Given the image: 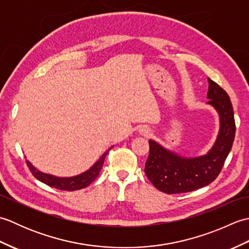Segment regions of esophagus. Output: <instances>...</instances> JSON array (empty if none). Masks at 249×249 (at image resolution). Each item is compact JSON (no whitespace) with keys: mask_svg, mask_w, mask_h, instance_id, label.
<instances>
[{"mask_svg":"<svg viewBox=\"0 0 249 249\" xmlns=\"http://www.w3.org/2000/svg\"><path fill=\"white\" fill-rule=\"evenodd\" d=\"M139 133L142 135V136H147L150 133H151V129L147 127V126H141L140 129H139Z\"/></svg>","mask_w":249,"mask_h":249,"instance_id":"34e87169","label":"esophagus"}]
</instances>
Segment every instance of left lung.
<instances>
[{
    "label": "left lung",
    "instance_id": "8db88e82",
    "mask_svg": "<svg viewBox=\"0 0 249 249\" xmlns=\"http://www.w3.org/2000/svg\"><path fill=\"white\" fill-rule=\"evenodd\" d=\"M206 103L219 115L218 135L212 147L204 155L185 157L149 140L150 154L144 171L154 186L166 194H182L206 186L217 178L235 136L233 108L229 95L209 78Z\"/></svg>",
    "mask_w": 249,
    "mask_h": 249
}]
</instances>
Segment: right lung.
Instances as JSON below:
<instances>
[{"mask_svg":"<svg viewBox=\"0 0 249 249\" xmlns=\"http://www.w3.org/2000/svg\"><path fill=\"white\" fill-rule=\"evenodd\" d=\"M112 147L113 146H111L110 149H112ZM109 150L106 151L104 154L99 157V160L95 162L91 168L88 169L87 171L78 174V176L68 177V178H60V177L52 176V174L41 172L38 170V169L32 165L30 160H26V163H28V167L30 169V171L32 172V174H33L38 181L43 182L44 184L48 185V186H51V187L72 192V190H78V189L88 187L89 185L97 178L100 170H102L105 158L107 156Z\"/></svg>","mask_w":249,"mask_h":249,"instance_id":"obj_1","label":"right lung"}]
</instances>
